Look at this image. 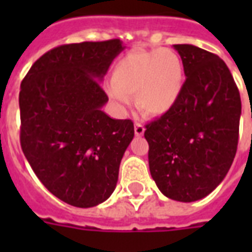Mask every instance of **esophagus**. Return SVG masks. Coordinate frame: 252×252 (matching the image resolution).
Returning a JSON list of instances; mask_svg holds the SVG:
<instances>
[{
	"label": "esophagus",
	"mask_w": 252,
	"mask_h": 252,
	"mask_svg": "<svg viewBox=\"0 0 252 252\" xmlns=\"http://www.w3.org/2000/svg\"><path fill=\"white\" fill-rule=\"evenodd\" d=\"M144 132H145V128H144L141 123H136L134 124V133H136V136H142Z\"/></svg>",
	"instance_id": "1"
}]
</instances>
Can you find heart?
Listing matches in <instances>:
<instances>
[{"label":"heart","instance_id":"b5f03b06","mask_svg":"<svg viewBox=\"0 0 252 252\" xmlns=\"http://www.w3.org/2000/svg\"><path fill=\"white\" fill-rule=\"evenodd\" d=\"M184 87L180 57L170 49L133 51L115 64L108 96L119 107L129 106L136 94L137 106L149 115L166 114L175 106Z\"/></svg>","mask_w":252,"mask_h":252}]
</instances>
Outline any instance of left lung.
<instances>
[{
	"instance_id": "left-lung-1",
	"label": "left lung",
	"mask_w": 252,
	"mask_h": 252,
	"mask_svg": "<svg viewBox=\"0 0 252 252\" xmlns=\"http://www.w3.org/2000/svg\"><path fill=\"white\" fill-rule=\"evenodd\" d=\"M184 87L171 110L146 124L149 168L168 199L191 203L226 176L238 146L241 96L226 64L192 44H175Z\"/></svg>"
}]
</instances>
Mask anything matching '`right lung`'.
Listing matches in <instances>:
<instances>
[{"label":"right lung","instance_id":"add662e5","mask_svg":"<svg viewBox=\"0 0 252 252\" xmlns=\"http://www.w3.org/2000/svg\"><path fill=\"white\" fill-rule=\"evenodd\" d=\"M123 49L119 39L60 45L21 84L22 150L44 187L73 207L110 197L134 136L132 120L102 111L108 96L100 82Z\"/></svg>","mask_w":252,"mask_h":252}]
</instances>
